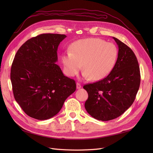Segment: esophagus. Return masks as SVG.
Listing matches in <instances>:
<instances>
[{"mask_svg": "<svg viewBox=\"0 0 153 153\" xmlns=\"http://www.w3.org/2000/svg\"><path fill=\"white\" fill-rule=\"evenodd\" d=\"M82 87L81 85L79 84V83H76V89H80V88Z\"/></svg>", "mask_w": 153, "mask_h": 153, "instance_id": "obj_1", "label": "esophagus"}]
</instances>
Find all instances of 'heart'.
Instances as JSON below:
<instances>
[{
    "label": "heart",
    "mask_w": 153,
    "mask_h": 153,
    "mask_svg": "<svg viewBox=\"0 0 153 153\" xmlns=\"http://www.w3.org/2000/svg\"><path fill=\"white\" fill-rule=\"evenodd\" d=\"M118 51L113 43L100 38L77 41L62 57L64 70L69 76L76 75L82 68L84 78L99 80L112 70L117 59Z\"/></svg>",
    "instance_id": "obj_1"
}]
</instances>
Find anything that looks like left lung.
Wrapping results in <instances>:
<instances>
[{
  "label": "left lung",
  "mask_w": 153,
  "mask_h": 153,
  "mask_svg": "<svg viewBox=\"0 0 153 153\" xmlns=\"http://www.w3.org/2000/svg\"><path fill=\"white\" fill-rule=\"evenodd\" d=\"M118 57L113 69L103 80L84 86L88 93L85 103L92 117L106 121L121 115L133 104L140 84L137 59L132 50L113 37Z\"/></svg>",
  "instance_id": "obj_1"
}]
</instances>
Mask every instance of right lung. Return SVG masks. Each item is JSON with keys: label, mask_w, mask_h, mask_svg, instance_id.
Returning <instances> with one entry per match:
<instances>
[{"label": "right lung", "mask_w": 153, "mask_h": 153, "mask_svg": "<svg viewBox=\"0 0 153 153\" xmlns=\"http://www.w3.org/2000/svg\"><path fill=\"white\" fill-rule=\"evenodd\" d=\"M64 34H43L27 40L18 49L11 69L15 99L30 117L46 120L57 114L76 90L75 81L64 75L57 48Z\"/></svg>", "instance_id": "add662e5"}]
</instances>
